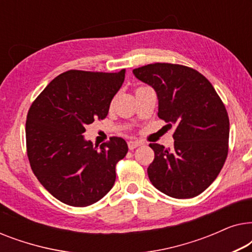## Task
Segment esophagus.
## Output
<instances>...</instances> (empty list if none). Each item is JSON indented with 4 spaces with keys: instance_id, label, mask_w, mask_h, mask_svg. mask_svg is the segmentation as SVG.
Wrapping results in <instances>:
<instances>
[{
    "instance_id": "obj_1",
    "label": "esophagus",
    "mask_w": 252,
    "mask_h": 252,
    "mask_svg": "<svg viewBox=\"0 0 252 252\" xmlns=\"http://www.w3.org/2000/svg\"><path fill=\"white\" fill-rule=\"evenodd\" d=\"M127 144H128L129 150H134V149H135V148L140 147L142 143H141L140 141H128V143H127Z\"/></svg>"
}]
</instances>
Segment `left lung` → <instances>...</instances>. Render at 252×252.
I'll use <instances>...</instances> for the list:
<instances>
[{
    "label": "left lung",
    "instance_id": "left-lung-1",
    "mask_svg": "<svg viewBox=\"0 0 252 252\" xmlns=\"http://www.w3.org/2000/svg\"><path fill=\"white\" fill-rule=\"evenodd\" d=\"M133 74L156 92L158 117L177 125L172 149L150 144L151 184L171 197H195L216 180L228 154L225 105L211 82L194 68L155 63L134 68Z\"/></svg>",
    "mask_w": 252,
    "mask_h": 252
}]
</instances>
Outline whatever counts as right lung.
Returning <instances> with one entry per match:
<instances>
[{"instance_id": "1", "label": "right lung", "mask_w": 252, "mask_h": 252, "mask_svg": "<svg viewBox=\"0 0 252 252\" xmlns=\"http://www.w3.org/2000/svg\"><path fill=\"white\" fill-rule=\"evenodd\" d=\"M117 73L71 70L54 79L32 103L26 119V147L40 184L71 206L94 204L116 181V164L128 147L122 137L97 148L82 135L85 127L108 116L122 87Z\"/></svg>"}]
</instances>
